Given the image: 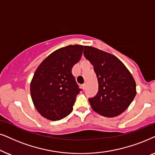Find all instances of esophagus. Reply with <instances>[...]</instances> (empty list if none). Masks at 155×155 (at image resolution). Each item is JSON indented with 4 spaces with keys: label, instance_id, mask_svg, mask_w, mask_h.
<instances>
[{
    "label": "esophagus",
    "instance_id": "34e87169",
    "mask_svg": "<svg viewBox=\"0 0 155 155\" xmlns=\"http://www.w3.org/2000/svg\"><path fill=\"white\" fill-rule=\"evenodd\" d=\"M81 86H82V88H83L84 90H85V88H86V84H82Z\"/></svg>",
    "mask_w": 155,
    "mask_h": 155
}]
</instances>
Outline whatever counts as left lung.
<instances>
[{"mask_svg":"<svg viewBox=\"0 0 155 155\" xmlns=\"http://www.w3.org/2000/svg\"><path fill=\"white\" fill-rule=\"evenodd\" d=\"M84 54L94 66L98 91L88 98L95 112L105 117L120 115L136 95V84L123 63L114 55L93 47L84 46Z\"/></svg>","mask_w":155,"mask_h":155,"instance_id":"1","label":"left lung"}]
</instances>
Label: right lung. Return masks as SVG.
I'll use <instances>...</instances> for the list:
<instances>
[{
    "label": "right lung",
    "mask_w": 155,
    "mask_h": 155,
    "mask_svg": "<svg viewBox=\"0 0 155 155\" xmlns=\"http://www.w3.org/2000/svg\"><path fill=\"white\" fill-rule=\"evenodd\" d=\"M84 46L69 45L50 54L38 67L30 84L34 106L50 120L67 117L73 110L80 89L71 73L81 59Z\"/></svg>",
    "instance_id": "right-lung-1"
}]
</instances>
